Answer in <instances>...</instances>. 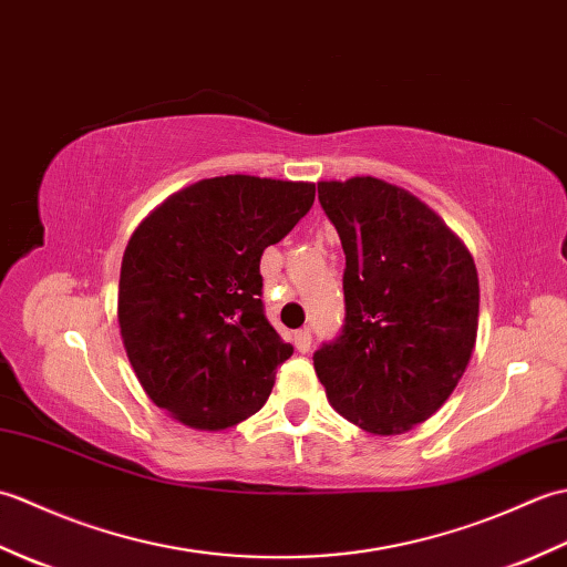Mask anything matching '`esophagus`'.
<instances>
[{
    "label": "esophagus",
    "instance_id": "34e87169",
    "mask_svg": "<svg viewBox=\"0 0 567 567\" xmlns=\"http://www.w3.org/2000/svg\"><path fill=\"white\" fill-rule=\"evenodd\" d=\"M295 348L299 353H307L311 348V329H299L295 333Z\"/></svg>",
    "mask_w": 567,
    "mask_h": 567
}]
</instances>
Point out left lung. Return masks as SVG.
<instances>
[{
    "label": "left lung",
    "mask_w": 567,
    "mask_h": 567,
    "mask_svg": "<svg viewBox=\"0 0 567 567\" xmlns=\"http://www.w3.org/2000/svg\"><path fill=\"white\" fill-rule=\"evenodd\" d=\"M317 187L346 252V323L315 370L343 419L404 433L439 412L473 355L475 260L412 192L378 177Z\"/></svg>",
    "instance_id": "8db88e82"
}]
</instances>
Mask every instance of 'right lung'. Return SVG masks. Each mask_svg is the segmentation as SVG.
I'll list each match as a JSON object with an SVG mask.
<instances>
[{"label":"right lung","mask_w":567,"mask_h":567,"mask_svg":"<svg viewBox=\"0 0 567 567\" xmlns=\"http://www.w3.org/2000/svg\"><path fill=\"white\" fill-rule=\"evenodd\" d=\"M315 204V185L252 175L199 179L131 236L118 327L141 388L185 426L256 414L295 348L262 311V250Z\"/></svg>","instance_id":"add662e5"}]
</instances>
